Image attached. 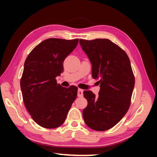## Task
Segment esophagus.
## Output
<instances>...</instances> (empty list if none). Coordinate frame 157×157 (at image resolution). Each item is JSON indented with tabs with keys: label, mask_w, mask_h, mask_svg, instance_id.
Here are the masks:
<instances>
[{
	"label": "esophagus",
	"mask_w": 157,
	"mask_h": 157,
	"mask_svg": "<svg viewBox=\"0 0 157 157\" xmlns=\"http://www.w3.org/2000/svg\"><path fill=\"white\" fill-rule=\"evenodd\" d=\"M78 97H82L83 96V90L79 89L78 90Z\"/></svg>",
	"instance_id": "34e87169"
}]
</instances>
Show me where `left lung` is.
<instances>
[{
	"mask_svg": "<svg viewBox=\"0 0 157 157\" xmlns=\"http://www.w3.org/2000/svg\"><path fill=\"white\" fill-rule=\"evenodd\" d=\"M79 44L92 66V77L99 79L98 97L84 91L88 105L82 111L86 125L96 131L115 126L129 109L135 79L126 52L107 39L88 41Z\"/></svg>",
	"mask_w": 157,
	"mask_h": 157,
	"instance_id": "1",
	"label": "left lung"
}]
</instances>
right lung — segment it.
Returning <instances> with one entry per match:
<instances>
[{"label":"right lung","mask_w":157,"mask_h":157,"mask_svg":"<svg viewBox=\"0 0 157 157\" xmlns=\"http://www.w3.org/2000/svg\"><path fill=\"white\" fill-rule=\"evenodd\" d=\"M78 41L46 39L25 59L20 82L23 102L33 120L45 128L62 125L77 97L78 87L65 88L55 78L63 73V61Z\"/></svg>","instance_id":"add662e5"}]
</instances>
